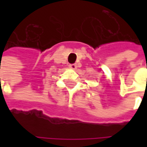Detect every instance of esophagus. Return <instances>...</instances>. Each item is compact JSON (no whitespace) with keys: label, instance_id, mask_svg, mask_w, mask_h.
I'll return each instance as SVG.
<instances>
[{"label":"esophagus","instance_id":"esophagus-1","mask_svg":"<svg viewBox=\"0 0 147 147\" xmlns=\"http://www.w3.org/2000/svg\"><path fill=\"white\" fill-rule=\"evenodd\" d=\"M69 67L70 69H76L77 65L76 64H71V65H69Z\"/></svg>","mask_w":147,"mask_h":147}]
</instances>
